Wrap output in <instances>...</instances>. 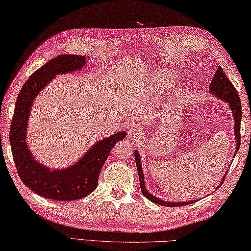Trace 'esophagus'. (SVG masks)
I'll use <instances>...</instances> for the list:
<instances>
[{
	"mask_svg": "<svg viewBox=\"0 0 251 251\" xmlns=\"http://www.w3.org/2000/svg\"><path fill=\"white\" fill-rule=\"evenodd\" d=\"M129 137L132 139H139L142 137V129L140 128H133L129 130Z\"/></svg>",
	"mask_w": 251,
	"mask_h": 251,
	"instance_id": "1",
	"label": "esophagus"
}]
</instances>
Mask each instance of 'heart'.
<instances>
[{
    "mask_svg": "<svg viewBox=\"0 0 251 251\" xmlns=\"http://www.w3.org/2000/svg\"><path fill=\"white\" fill-rule=\"evenodd\" d=\"M153 84L158 88H168L169 85L174 83L176 80V76L174 73L169 71H159L153 75Z\"/></svg>",
    "mask_w": 251,
    "mask_h": 251,
    "instance_id": "b5f03b06",
    "label": "heart"
}]
</instances>
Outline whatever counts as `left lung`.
<instances>
[{"label": "left lung", "instance_id": "8db88e82", "mask_svg": "<svg viewBox=\"0 0 251 251\" xmlns=\"http://www.w3.org/2000/svg\"><path fill=\"white\" fill-rule=\"evenodd\" d=\"M210 92L216 96L217 98L221 99L229 103L230 109L232 111L233 114V120H235V126H233V130H235V137L237 140V146H236V152L239 150L240 147V122H241V102H240V98L239 94H238L237 90L233 87L231 82L227 77V75H225L223 69L219 67L217 69V71L215 73V76L211 81L210 85ZM236 154V153H235ZM134 158H135V164H137V169H138V174H139V180H140V188L143 196L146 197L147 199H149L152 202L159 204V206H166V207H180V206H186V204H190L194 203L198 200H191V201H180V202H170V201H164L157 198L150 194L149 191L147 190V188L145 186V176H143V171H142V166H141V161H140V155H139L138 151L134 152ZM225 176L221 180V183L224 182Z\"/></svg>", "mask_w": 251, "mask_h": 251}]
</instances>
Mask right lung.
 Returning <instances> with one entry per match:
<instances>
[{
	"mask_svg": "<svg viewBox=\"0 0 251 251\" xmlns=\"http://www.w3.org/2000/svg\"><path fill=\"white\" fill-rule=\"evenodd\" d=\"M85 63V56L82 55L63 54L54 57L28 77L16 100L10 129L12 155L23 183L44 198L71 201L91 194L98 186L99 175L111 149L126 135L121 131L98 141L79 161L62 170H51L33 159L26 143L27 119L33 101L56 75L77 71Z\"/></svg>",
	"mask_w": 251,
	"mask_h": 251,
	"instance_id": "1",
	"label": "right lung"
}]
</instances>
